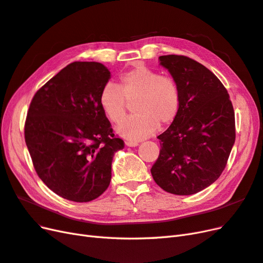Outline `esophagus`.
Returning a JSON list of instances; mask_svg holds the SVG:
<instances>
[{
  "label": "esophagus",
  "mask_w": 263,
  "mask_h": 263,
  "mask_svg": "<svg viewBox=\"0 0 263 263\" xmlns=\"http://www.w3.org/2000/svg\"><path fill=\"white\" fill-rule=\"evenodd\" d=\"M126 146H128V147H136V146H138V142H137V141H133V140H127V141H126Z\"/></svg>",
  "instance_id": "34e87169"
}]
</instances>
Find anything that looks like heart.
Segmentation results:
<instances>
[{
	"instance_id": "heart-1",
	"label": "heart",
	"mask_w": 263,
	"mask_h": 263,
	"mask_svg": "<svg viewBox=\"0 0 263 263\" xmlns=\"http://www.w3.org/2000/svg\"><path fill=\"white\" fill-rule=\"evenodd\" d=\"M133 103L135 115L117 126V133L126 139L137 141L157 129L171 125L181 107V89L174 78L138 65L118 78L117 86L106 84L100 92L99 104L109 122L117 124Z\"/></svg>"
}]
</instances>
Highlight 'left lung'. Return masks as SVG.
<instances>
[{
    "label": "left lung",
    "instance_id": "left-lung-1",
    "mask_svg": "<svg viewBox=\"0 0 263 263\" xmlns=\"http://www.w3.org/2000/svg\"><path fill=\"white\" fill-rule=\"evenodd\" d=\"M181 89V107L157 137L160 153L151 168L165 192L191 195L216 181L236 138L235 112L226 87L200 62L182 54L159 57Z\"/></svg>",
    "mask_w": 263,
    "mask_h": 263
}]
</instances>
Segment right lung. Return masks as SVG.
<instances>
[{
  "mask_svg": "<svg viewBox=\"0 0 263 263\" xmlns=\"http://www.w3.org/2000/svg\"><path fill=\"white\" fill-rule=\"evenodd\" d=\"M110 77L100 62L74 61L39 89L24 127L38 177L59 196L90 202L105 192L125 142L99 104Z\"/></svg>",
  "mask_w": 263,
  "mask_h": 263,
  "instance_id": "obj_1",
  "label": "right lung"
}]
</instances>
